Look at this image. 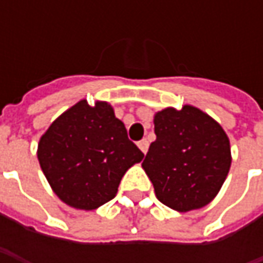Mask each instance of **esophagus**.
Instances as JSON below:
<instances>
[{
  "mask_svg": "<svg viewBox=\"0 0 263 263\" xmlns=\"http://www.w3.org/2000/svg\"><path fill=\"white\" fill-rule=\"evenodd\" d=\"M139 147H140V151H142L143 154H146L147 147H149V143H147V140H145V139H143V140H140V142H139Z\"/></svg>",
  "mask_w": 263,
  "mask_h": 263,
  "instance_id": "1",
  "label": "esophagus"
}]
</instances>
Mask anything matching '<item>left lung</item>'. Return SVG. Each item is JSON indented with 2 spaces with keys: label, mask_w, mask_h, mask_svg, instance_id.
I'll return each mask as SVG.
<instances>
[{
  "label": "left lung",
  "mask_w": 263,
  "mask_h": 263,
  "mask_svg": "<svg viewBox=\"0 0 263 263\" xmlns=\"http://www.w3.org/2000/svg\"><path fill=\"white\" fill-rule=\"evenodd\" d=\"M157 140L142 168L161 203L177 212L206 206L231 167L230 139L221 124L193 105L164 108L154 116Z\"/></svg>",
  "instance_id": "1"
}]
</instances>
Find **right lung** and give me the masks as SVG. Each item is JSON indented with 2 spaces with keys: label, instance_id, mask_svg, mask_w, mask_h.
Masks as SVG:
<instances>
[{
  "label": "right lung",
  "instance_id": "1",
  "mask_svg": "<svg viewBox=\"0 0 263 263\" xmlns=\"http://www.w3.org/2000/svg\"><path fill=\"white\" fill-rule=\"evenodd\" d=\"M37 159L52 192L66 205L93 211L114 199L123 176L143 159L124 123L105 101L68 108L37 143Z\"/></svg>",
  "mask_w": 263,
  "mask_h": 263
}]
</instances>
